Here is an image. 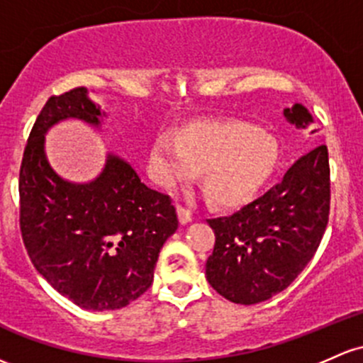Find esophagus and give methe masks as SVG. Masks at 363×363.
<instances>
[{
	"label": "esophagus",
	"instance_id": "1",
	"mask_svg": "<svg viewBox=\"0 0 363 363\" xmlns=\"http://www.w3.org/2000/svg\"><path fill=\"white\" fill-rule=\"evenodd\" d=\"M177 215H179V222H181V224H188V222L193 220V213H191V210L186 208V206H182V205H177Z\"/></svg>",
	"mask_w": 363,
	"mask_h": 363
}]
</instances>
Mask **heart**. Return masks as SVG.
<instances>
[{
    "label": "heart",
    "mask_w": 363,
    "mask_h": 363,
    "mask_svg": "<svg viewBox=\"0 0 363 363\" xmlns=\"http://www.w3.org/2000/svg\"><path fill=\"white\" fill-rule=\"evenodd\" d=\"M153 157L165 184L203 170L201 186L208 200L230 205L265 181L277 160V145L253 123L210 122L189 127L177 141L162 134L153 145Z\"/></svg>",
    "instance_id": "obj_1"
}]
</instances>
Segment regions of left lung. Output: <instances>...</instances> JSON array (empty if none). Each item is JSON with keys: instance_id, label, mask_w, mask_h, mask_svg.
Wrapping results in <instances>:
<instances>
[{"instance_id": "left-lung-1", "label": "left lung", "mask_w": 363, "mask_h": 363, "mask_svg": "<svg viewBox=\"0 0 363 363\" xmlns=\"http://www.w3.org/2000/svg\"><path fill=\"white\" fill-rule=\"evenodd\" d=\"M284 117L298 129L313 122L300 103L284 108ZM329 206L328 146L318 145L260 198L227 217L206 220L215 233L213 253L206 260L210 286L241 305L262 303L284 291L315 255Z\"/></svg>"}]
</instances>
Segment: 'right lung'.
Returning a JSON list of instances; mask_svg holds the SVG:
<instances>
[{"label": "right lung", "instance_id": "obj_1", "mask_svg": "<svg viewBox=\"0 0 363 363\" xmlns=\"http://www.w3.org/2000/svg\"><path fill=\"white\" fill-rule=\"evenodd\" d=\"M105 115L86 87L51 96L27 139L18 177L30 262L60 294L94 312L122 308L148 291L163 242L179 225L169 194L150 189L117 155H106L101 174L84 184L51 169L48 130L67 118L99 127Z\"/></svg>", "mask_w": 363, "mask_h": 363}]
</instances>
